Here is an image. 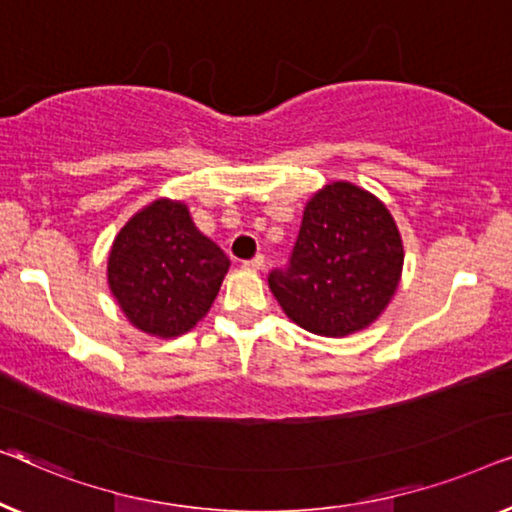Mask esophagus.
<instances>
[{
	"label": "esophagus",
	"instance_id": "1",
	"mask_svg": "<svg viewBox=\"0 0 512 512\" xmlns=\"http://www.w3.org/2000/svg\"><path fill=\"white\" fill-rule=\"evenodd\" d=\"M264 266V255H255L253 259H246V262H243V269L246 271H259Z\"/></svg>",
	"mask_w": 512,
	"mask_h": 512
}]
</instances>
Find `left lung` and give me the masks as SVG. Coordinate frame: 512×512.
<instances>
[{"label":"left lung","instance_id":"obj_1","mask_svg":"<svg viewBox=\"0 0 512 512\" xmlns=\"http://www.w3.org/2000/svg\"><path fill=\"white\" fill-rule=\"evenodd\" d=\"M403 269V243L378 197L348 181L329 183L304 208L290 264L269 287L287 318L318 336L343 338L373 325Z\"/></svg>","mask_w":512,"mask_h":512}]
</instances>
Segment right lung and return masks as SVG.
I'll return each instance as SVG.
<instances>
[{"label":"right lung","instance_id":"obj_1","mask_svg":"<svg viewBox=\"0 0 512 512\" xmlns=\"http://www.w3.org/2000/svg\"><path fill=\"white\" fill-rule=\"evenodd\" d=\"M227 269V255L194 227L183 201L157 199L115 236L106 276L136 329L174 338L208 313Z\"/></svg>","mask_w":512,"mask_h":512}]
</instances>
